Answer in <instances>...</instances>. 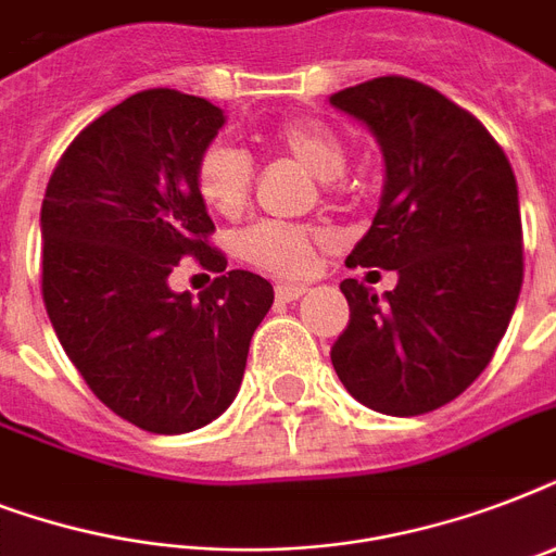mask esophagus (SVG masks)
Here are the masks:
<instances>
[{
    "label": "esophagus",
    "mask_w": 556,
    "mask_h": 556,
    "mask_svg": "<svg viewBox=\"0 0 556 556\" xmlns=\"http://www.w3.org/2000/svg\"><path fill=\"white\" fill-rule=\"evenodd\" d=\"M277 300H282V303H291V300H296V296H303L308 288L300 286V282H277Z\"/></svg>",
    "instance_id": "34e87169"
}]
</instances>
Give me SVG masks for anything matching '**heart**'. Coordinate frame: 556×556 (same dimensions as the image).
<instances>
[{"instance_id": "1", "label": "heart", "mask_w": 556, "mask_h": 556, "mask_svg": "<svg viewBox=\"0 0 556 556\" xmlns=\"http://www.w3.org/2000/svg\"><path fill=\"white\" fill-rule=\"evenodd\" d=\"M270 141L288 159H294L312 176L323 178V192H338L349 164V147L338 129L323 121L300 117L277 126ZM195 192L204 207L218 216L242 213L253 192V164L242 150L227 143H210L195 161ZM323 233L300 222H256L236 236L239 260L274 277H305L314 268Z\"/></svg>"}]
</instances>
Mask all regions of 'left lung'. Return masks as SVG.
Here are the masks:
<instances>
[{
	"label": "left lung",
	"instance_id": "obj_1",
	"mask_svg": "<svg viewBox=\"0 0 556 556\" xmlns=\"http://www.w3.org/2000/svg\"><path fill=\"white\" fill-rule=\"evenodd\" d=\"M329 100L369 126L387 161L378 216L346 265L397 270L383 300L340 282L349 326L331 364L369 409L432 413L482 375L517 308V178L482 121L424 83L389 74Z\"/></svg>",
	"mask_w": 556,
	"mask_h": 556
}]
</instances>
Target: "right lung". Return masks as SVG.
Listing matches in <instances>:
<instances>
[{
  "label": "right lung",
  "mask_w": 556,
  "mask_h": 556,
  "mask_svg": "<svg viewBox=\"0 0 556 556\" xmlns=\"http://www.w3.org/2000/svg\"><path fill=\"white\" fill-rule=\"evenodd\" d=\"M225 124L210 100L138 91L60 155L42 199V300L65 355L124 421L178 435L225 413L274 303L268 279L225 270L195 161ZM192 255L219 277L199 301L166 277Z\"/></svg>",
  "instance_id": "1"
}]
</instances>
